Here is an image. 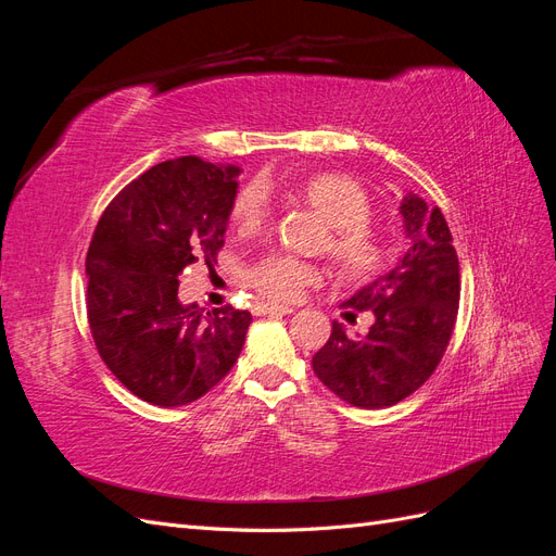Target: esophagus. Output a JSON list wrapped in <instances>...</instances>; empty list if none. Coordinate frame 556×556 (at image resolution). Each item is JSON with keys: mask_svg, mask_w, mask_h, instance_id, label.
<instances>
[{"mask_svg": "<svg viewBox=\"0 0 556 556\" xmlns=\"http://www.w3.org/2000/svg\"><path fill=\"white\" fill-rule=\"evenodd\" d=\"M255 311L257 313H262V315H290L294 308L292 306H278V304H264V301H262V304H257L255 306Z\"/></svg>", "mask_w": 556, "mask_h": 556, "instance_id": "1", "label": "esophagus"}]
</instances>
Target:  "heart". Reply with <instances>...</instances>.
Segmentation results:
<instances>
[{
    "label": "heart",
    "instance_id": "1",
    "mask_svg": "<svg viewBox=\"0 0 556 556\" xmlns=\"http://www.w3.org/2000/svg\"><path fill=\"white\" fill-rule=\"evenodd\" d=\"M292 192L327 223L323 250L341 276L364 280L382 271L392 257V243L368 223L374 204L359 180L345 174H313L296 180ZM268 211L264 188L250 182L233 199L231 223L241 233H255L266 225ZM245 278L260 296L290 304L319 280V268L296 257L268 255L250 266Z\"/></svg>",
    "mask_w": 556,
    "mask_h": 556
}]
</instances>
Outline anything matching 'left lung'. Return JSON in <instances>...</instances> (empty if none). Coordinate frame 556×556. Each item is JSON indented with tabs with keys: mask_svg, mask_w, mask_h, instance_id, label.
<instances>
[{
	"mask_svg": "<svg viewBox=\"0 0 556 556\" xmlns=\"http://www.w3.org/2000/svg\"><path fill=\"white\" fill-rule=\"evenodd\" d=\"M410 250L390 274L376 278L343 308L355 319L374 311L366 336H348L333 323L315 352L313 371L350 406H394L422 387L441 364L459 311V260L441 208L408 192L401 206Z\"/></svg>",
	"mask_w": 556,
	"mask_h": 556,
	"instance_id": "obj_1",
	"label": "left lung"
}]
</instances>
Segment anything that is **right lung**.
I'll return each mask as SVG.
<instances>
[{
  "instance_id": "add662e5",
  "label": "right lung",
  "mask_w": 556,
  "mask_h": 556,
  "mask_svg": "<svg viewBox=\"0 0 556 556\" xmlns=\"http://www.w3.org/2000/svg\"><path fill=\"white\" fill-rule=\"evenodd\" d=\"M239 174L194 155L155 164L97 223L86 260L92 339L111 374L153 406H188L241 355L248 311L204 315L178 299L185 268L217 262Z\"/></svg>"
}]
</instances>
